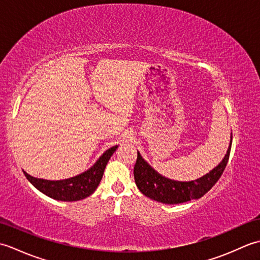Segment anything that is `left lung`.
I'll use <instances>...</instances> for the list:
<instances>
[{
	"label": "left lung",
	"mask_w": 260,
	"mask_h": 260,
	"mask_svg": "<svg viewBox=\"0 0 260 260\" xmlns=\"http://www.w3.org/2000/svg\"><path fill=\"white\" fill-rule=\"evenodd\" d=\"M231 142H233V137H231ZM230 150L231 144L222 162L217 168L210 171L202 178L189 182H180L164 178L152 169L137 152V159L134 167L135 183L143 194L162 203L178 204L193 200V199H200L217 183L223 173L229 159Z\"/></svg>",
	"instance_id": "1"
}]
</instances>
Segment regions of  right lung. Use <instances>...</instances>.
I'll return each mask as SVG.
<instances>
[{"instance_id": "add662e5", "label": "right lung", "mask_w": 260, "mask_h": 260, "mask_svg": "<svg viewBox=\"0 0 260 260\" xmlns=\"http://www.w3.org/2000/svg\"><path fill=\"white\" fill-rule=\"evenodd\" d=\"M116 148H117V145L108 148L93 164V167L86 172L70 179L50 181L33 178L26 172L23 173L25 178L31 182V184L35 185L43 194L59 201H78L89 197L97 189L98 184L101 183L107 162L116 151Z\"/></svg>"}]
</instances>
